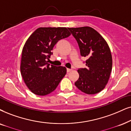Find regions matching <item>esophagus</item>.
<instances>
[{
  "instance_id": "obj_1",
  "label": "esophagus",
  "mask_w": 131,
  "mask_h": 131,
  "mask_svg": "<svg viewBox=\"0 0 131 131\" xmlns=\"http://www.w3.org/2000/svg\"><path fill=\"white\" fill-rule=\"evenodd\" d=\"M71 70H72V69H69V68H67V72H70V71H71Z\"/></svg>"
}]
</instances>
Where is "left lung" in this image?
Listing matches in <instances>:
<instances>
[{
  "label": "left lung",
  "instance_id": "left-lung-1",
  "mask_svg": "<svg viewBox=\"0 0 131 131\" xmlns=\"http://www.w3.org/2000/svg\"><path fill=\"white\" fill-rule=\"evenodd\" d=\"M80 48L86 68H79V79L75 85L87 94H95L105 88L112 71V55L103 37L92 28H68Z\"/></svg>",
  "mask_w": 131,
  "mask_h": 131
}]
</instances>
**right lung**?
Returning <instances> with one entry per match:
<instances>
[{
  "label": "right lung",
  "mask_w": 131,
  "mask_h": 131,
  "mask_svg": "<svg viewBox=\"0 0 131 131\" xmlns=\"http://www.w3.org/2000/svg\"><path fill=\"white\" fill-rule=\"evenodd\" d=\"M70 35L67 28H39L26 40L21 53L20 72L32 93L38 95L50 94L67 74L64 67L50 65L48 62L58 41Z\"/></svg>",
  "instance_id": "right-lung-1"
}]
</instances>
